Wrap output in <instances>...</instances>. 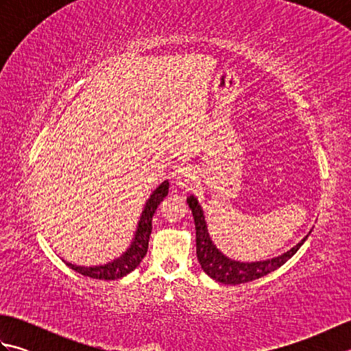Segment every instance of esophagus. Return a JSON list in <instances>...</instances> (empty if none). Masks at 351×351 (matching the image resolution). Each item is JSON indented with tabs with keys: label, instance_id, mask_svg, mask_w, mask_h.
<instances>
[{
	"label": "esophagus",
	"instance_id": "34e87169",
	"mask_svg": "<svg viewBox=\"0 0 351 351\" xmlns=\"http://www.w3.org/2000/svg\"><path fill=\"white\" fill-rule=\"evenodd\" d=\"M197 180L199 176L196 171L190 167H185L176 176V185L181 190H191L197 184Z\"/></svg>",
	"mask_w": 351,
	"mask_h": 351
}]
</instances>
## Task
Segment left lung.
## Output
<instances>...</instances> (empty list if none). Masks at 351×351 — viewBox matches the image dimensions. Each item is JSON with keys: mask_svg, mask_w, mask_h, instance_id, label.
<instances>
[{"mask_svg": "<svg viewBox=\"0 0 351 351\" xmlns=\"http://www.w3.org/2000/svg\"><path fill=\"white\" fill-rule=\"evenodd\" d=\"M187 202L190 210L195 217V226H196V255L197 261L202 270L220 283L225 285H238V283H245L250 280H255L263 278V276L278 270L279 267L287 263L289 258L295 255V252L302 247V244L308 240L309 234L303 237L300 243H297L294 247H291L288 252L282 253L279 256H274L271 259L264 261H252V263H243V261H235L221 253L215 244L213 243L210 232H208V226L205 221V214L202 206H200L199 200L195 195L187 197Z\"/></svg>", "mask_w": 351, "mask_h": 351, "instance_id": "1", "label": "left lung"}]
</instances>
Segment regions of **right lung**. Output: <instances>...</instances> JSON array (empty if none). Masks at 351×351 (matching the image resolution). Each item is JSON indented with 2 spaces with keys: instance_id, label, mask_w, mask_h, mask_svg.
Returning a JSON list of instances; mask_svg holds the SVG:
<instances>
[{
  "instance_id": "right-lung-1",
  "label": "right lung",
  "mask_w": 351,
  "mask_h": 351,
  "mask_svg": "<svg viewBox=\"0 0 351 351\" xmlns=\"http://www.w3.org/2000/svg\"><path fill=\"white\" fill-rule=\"evenodd\" d=\"M167 193H169V181L166 180L152 191V195L146 200L143 211L140 214V220L137 223L136 234H134V238L131 244L128 245V249H126L121 256L114 258L107 264L88 265V267L72 264L63 259L66 265L80 274H84V276H88V278L101 279V280L121 279L123 276L130 274L132 270H136L147 252L149 237H151V232H152L154 214L156 211V208H158V205L162 202V199L167 196Z\"/></svg>"
}]
</instances>
